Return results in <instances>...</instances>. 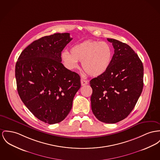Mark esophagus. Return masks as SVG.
Instances as JSON below:
<instances>
[{
	"label": "esophagus",
	"instance_id": "34e87169",
	"mask_svg": "<svg viewBox=\"0 0 160 160\" xmlns=\"http://www.w3.org/2000/svg\"><path fill=\"white\" fill-rule=\"evenodd\" d=\"M81 85H85L88 84V82H87V81H86L84 79H81Z\"/></svg>",
	"mask_w": 160,
	"mask_h": 160
}]
</instances>
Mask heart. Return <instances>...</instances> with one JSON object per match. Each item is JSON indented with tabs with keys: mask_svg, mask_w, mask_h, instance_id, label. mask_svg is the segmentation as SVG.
<instances>
[{
	"mask_svg": "<svg viewBox=\"0 0 160 160\" xmlns=\"http://www.w3.org/2000/svg\"><path fill=\"white\" fill-rule=\"evenodd\" d=\"M112 57L110 45L105 42L86 41L70 48V53L64 51L61 59L65 67L73 70L78 67V61L85 73L92 76L103 74L108 68Z\"/></svg>",
	"mask_w": 160,
	"mask_h": 160,
	"instance_id": "obj_1",
	"label": "heart"
}]
</instances>
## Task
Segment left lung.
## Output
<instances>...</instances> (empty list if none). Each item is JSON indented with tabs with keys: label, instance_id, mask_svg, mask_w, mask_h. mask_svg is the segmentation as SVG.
Instances as JSON below:
<instances>
[{
	"label": "left lung",
	"instance_id": "left-lung-1",
	"mask_svg": "<svg viewBox=\"0 0 160 160\" xmlns=\"http://www.w3.org/2000/svg\"><path fill=\"white\" fill-rule=\"evenodd\" d=\"M114 54L106 71L92 79L90 84L92 110L103 122L114 124L128 117L135 106L143 88V65L128 44L107 38Z\"/></svg>",
	"mask_w": 160,
	"mask_h": 160
}]
</instances>
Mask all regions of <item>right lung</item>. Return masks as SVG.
<instances>
[{"label":"right lung","instance_id":"add662e5","mask_svg":"<svg viewBox=\"0 0 160 160\" xmlns=\"http://www.w3.org/2000/svg\"><path fill=\"white\" fill-rule=\"evenodd\" d=\"M72 40L70 33H55L29 45L16 64L17 89L34 117L53 124L63 121L81 87V78L61 63V52Z\"/></svg>","mask_w":160,"mask_h":160}]
</instances>
